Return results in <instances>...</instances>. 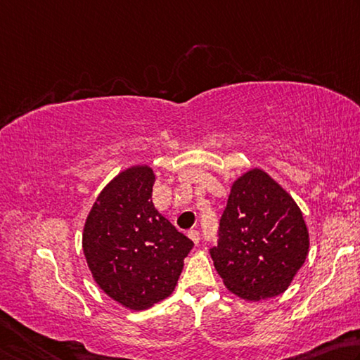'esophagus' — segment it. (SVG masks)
<instances>
[{
	"mask_svg": "<svg viewBox=\"0 0 360 360\" xmlns=\"http://www.w3.org/2000/svg\"><path fill=\"white\" fill-rule=\"evenodd\" d=\"M188 237H190L191 240L198 245V243H199V240H200V232H199V231H196V229H193V231L188 232Z\"/></svg>",
	"mask_w": 360,
	"mask_h": 360,
	"instance_id": "esophagus-1",
	"label": "esophagus"
}]
</instances>
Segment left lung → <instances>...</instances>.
<instances>
[{
  "label": "left lung",
  "mask_w": 360,
  "mask_h": 360,
  "mask_svg": "<svg viewBox=\"0 0 360 360\" xmlns=\"http://www.w3.org/2000/svg\"><path fill=\"white\" fill-rule=\"evenodd\" d=\"M308 248L304 215L289 193L262 169L238 176L219 219L218 245L210 250L226 288L251 302L280 295Z\"/></svg>",
  "instance_id": "obj_1"
}]
</instances>
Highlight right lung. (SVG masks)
I'll return each mask as SVG.
<instances>
[{"instance_id":"obj_1","label":"right lung","mask_w":360,"mask_h":360,"mask_svg":"<svg viewBox=\"0 0 360 360\" xmlns=\"http://www.w3.org/2000/svg\"><path fill=\"white\" fill-rule=\"evenodd\" d=\"M148 166L120 172L93 204L82 247L98 286L129 310L169 297L193 242L155 209Z\"/></svg>"}]
</instances>
